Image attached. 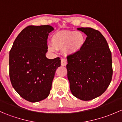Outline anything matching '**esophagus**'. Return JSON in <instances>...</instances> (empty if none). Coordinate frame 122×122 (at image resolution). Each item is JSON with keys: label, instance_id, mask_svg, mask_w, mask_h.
Wrapping results in <instances>:
<instances>
[{"label": "esophagus", "instance_id": "esophagus-1", "mask_svg": "<svg viewBox=\"0 0 122 122\" xmlns=\"http://www.w3.org/2000/svg\"><path fill=\"white\" fill-rule=\"evenodd\" d=\"M61 64L62 66H66L67 64V60L64 58H62L61 60Z\"/></svg>", "mask_w": 122, "mask_h": 122}]
</instances>
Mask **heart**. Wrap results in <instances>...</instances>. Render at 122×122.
<instances>
[{"instance_id":"1","label":"heart","mask_w":122,"mask_h":122,"mask_svg":"<svg viewBox=\"0 0 122 122\" xmlns=\"http://www.w3.org/2000/svg\"><path fill=\"white\" fill-rule=\"evenodd\" d=\"M52 45H48V50L55 52L64 48L67 55H72L81 51L86 43L84 34L80 31H64L55 33L51 38Z\"/></svg>"}]
</instances>
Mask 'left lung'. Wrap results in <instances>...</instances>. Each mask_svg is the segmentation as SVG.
<instances>
[{
  "label": "left lung",
  "mask_w": 122,
  "mask_h": 122,
  "mask_svg": "<svg viewBox=\"0 0 122 122\" xmlns=\"http://www.w3.org/2000/svg\"><path fill=\"white\" fill-rule=\"evenodd\" d=\"M87 38L81 51L67 56V77L74 96L93 100L107 88L113 75L112 53L106 40L98 30L78 28Z\"/></svg>",
  "instance_id": "8db88e82"
}]
</instances>
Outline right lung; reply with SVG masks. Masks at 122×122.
<instances>
[{"label": "right lung", "instance_id": "add662e5", "mask_svg": "<svg viewBox=\"0 0 122 122\" xmlns=\"http://www.w3.org/2000/svg\"><path fill=\"white\" fill-rule=\"evenodd\" d=\"M54 29L50 25L29 26L18 35L10 51L11 83L28 102H38L48 96L55 71L61 66L59 57H46L48 36Z\"/></svg>", "mask_w": 122, "mask_h": 122}]
</instances>
